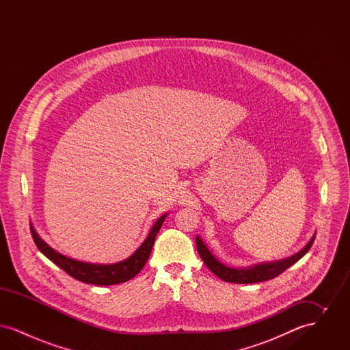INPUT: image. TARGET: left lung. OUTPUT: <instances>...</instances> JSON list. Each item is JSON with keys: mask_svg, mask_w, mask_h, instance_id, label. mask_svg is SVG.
Listing matches in <instances>:
<instances>
[{"mask_svg": "<svg viewBox=\"0 0 350 350\" xmlns=\"http://www.w3.org/2000/svg\"><path fill=\"white\" fill-rule=\"evenodd\" d=\"M315 240V234L310 239V241L301 248V250L278 261H271V262H261L256 264L253 267H232L228 265H224L221 261H219L217 257L213 254V252L207 248V245L203 243V240L200 236L196 237L197 243V250L200 253V258L206 264L215 275H217L220 280L230 283H257L269 281L271 278H275L283 273L287 267L294 265L297 261L310 250L312 243Z\"/></svg>", "mask_w": 350, "mask_h": 350, "instance_id": "left-lung-1", "label": "left lung"}]
</instances>
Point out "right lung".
I'll return each instance as SVG.
<instances>
[{
    "instance_id": "1",
    "label": "right lung",
    "mask_w": 350,
    "mask_h": 350,
    "mask_svg": "<svg viewBox=\"0 0 350 350\" xmlns=\"http://www.w3.org/2000/svg\"><path fill=\"white\" fill-rule=\"evenodd\" d=\"M167 217V214H164L163 217H159L154 221V224L152 226L150 232L142 243V245L135 250L130 257H127L123 261H119L117 264H109V265L90 264V262H83V261L67 257L56 252L53 248H51L50 245L35 231L33 224L30 226V228H31V234L38 250H40L55 265L62 267L70 277L83 283H90L97 286H110V284L127 282L133 280L136 274H139V271L143 269L147 260L150 258L156 236Z\"/></svg>"
}]
</instances>
